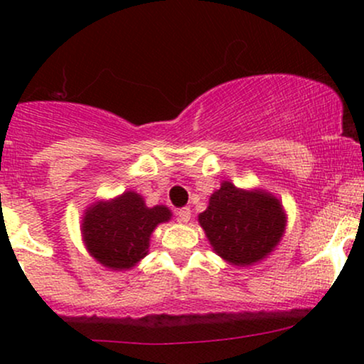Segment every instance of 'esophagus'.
I'll use <instances>...</instances> for the list:
<instances>
[{
  "instance_id": "34e87169",
  "label": "esophagus",
  "mask_w": 364,
  "mask_h": 364,
  "mask_svg": "<svg viewBox=\"0 0 364 364\" xmlns=\"http://www.w3.org/2000/svg\"><path fill=\"white\" fill-rule=\"evenodd\" d=\"M191 219V210L190 207H181L178 210V220L179 223H188Z\"/></svg>"
}]
</instances>
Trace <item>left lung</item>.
Segmentation results:
<instances>
[{"label":"left lung","instance_id":"obj_1","mask_svg":"<svg viewBox=\"0 0 364 364\" xmlns=\"http://www.w3.org/2000/svg\"><path fill=\"white\" fill-rule=\"evenodd\" d=\"M215 253L235 265H250L267 257L284 232L282 207L263 191H245L231 183L210 196L198 215Z\"/></svg>","mask_w":364,"mask_h":364}]
</instances>
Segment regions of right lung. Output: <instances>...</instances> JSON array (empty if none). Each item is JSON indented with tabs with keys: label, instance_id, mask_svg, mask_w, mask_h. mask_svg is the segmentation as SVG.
I'll use <instances>...</instances> for the list:
<instances>
[{
	"label": "right lung",
	"instance_id": "obj_1",
	"mask_svg": "<svg viewBox=\"0 0 364 364\" xmlns=\"http://www.w3.org/2000/svg\"><path fill=\"white\" fill-rule=\"evenodd\" d=\"M166 207H145L144 198L127 191L107 203H95L83 217L82 232L90 255L104 267L129 269L147 255L149 240L157 224L169 220Z\"/></svg>",
	"mask_w": 364,
	"mask_h": 364
}]
</instances>
